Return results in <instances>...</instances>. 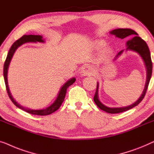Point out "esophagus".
Instances as JSON below:
<instances>
[{"label": "esophagus", "instance_id": "1", "mask_svg": "<svg viewBox=\"0 0 154 154\" xmlns=\"http://www.w3.org/2000/svg\"><path fill=\"white\" fill-rule=\"evenodd\" d=\"M92 73L93 70L91 67H90L89 66H86L84 67L83 69H82L81 72V75L82 76H86V75H92Z\"/></svg>", "mask_w": 154, "mask_h": 154}]
</instances>
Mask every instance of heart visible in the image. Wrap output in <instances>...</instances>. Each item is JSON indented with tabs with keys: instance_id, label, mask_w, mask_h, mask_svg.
<instances>
[{
	"instance_id": "b5f03b06",
	"label": "heart",
	"mask_w": 154,
	"mask_h": 154,
	"mask_svg": "<svg viewBox=\"0 0 154 154\" xmlns=\"http://www.w3.org/2000/svg\"><path fill=\"white\" fill-rule=\"evenodd\" d=\"M97 45H98L99 48H103V47H105L106 42L103 40H100L97 42ZM110 52H111V50H110V49H107V50H106V54H109Z\"/></svg>"
}]
</instances>
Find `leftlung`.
<instances>
[{
    "instance_id": "obj_1",
    "label": "left lung",
    "mask_w": 154,
    "mask_h": 154,
    "mask_svg": "<svg viewBox=\"0 0 154 154\" xmlns=\"http://www.w3.org/2000/svg\"><path fill=\"white\" fill-rule=\"evenodd\" d=\"M110 33L112 35H114L116 37H117L119 38L123 39L126 38L128 36H133L134 35L135 37L128 41L126 42V46L127 49H129V50H132L134 51H136L141 56L142 59L144 60L145 66H146V84H145L144 89L143 91L142 94L140 96V98L137 100V101L135 102V103L133 104V105L128 106V107H108L107 106L104 105L103 103H101V102L98 99V83L97 84V88L96 93H95V96L94 97V100L95 103L96 104V105L100 108V109L103 110L107 113L109 114H117V113H121V112L127 111V110H129L133 108L135 106H137L140 103H141V101L144 98L145 94L146 93V90L148 88V86L149 84V82H150L151 74H152V61H151V54L150 51H149V47L146 42L144 40L140 38V37L137 36L138 35L136 33L135 31L133 30L130 29H117L115 30H113L110 32ZM123 50L120 51L117 54V55L115 56L114 58V60H116L119 56L121 54L123 53Z\"/></svg>"
}]
</instances>
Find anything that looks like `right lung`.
Instances as JSON below:
<instances>
[{
	"instance_id": "1",
	"label": "right lung",
	"mask_w": 154,
	"mask_h": 154,
	"mask_svg": "<svg viewBox=\"0 0 154 154\" xmlns=\"http://www.w3.org/2000/svg\"><path fill=\"white\" fill-rule=\"evenodd\" d=\"M44 42L45 41L42 39V37L41 35H23L17 40V41L13 43L12 45L11 48L10 49L9 52L8 54L7 58H6V60L5 61V63H4V68H3V76H4V79H5V86H6V90L8 91V94L9 96L10 100H11L12 102L15 105L17 106V107H19V109L23 110V111L28 112V113L34 114V115H39V116H45V115H49L53 112H56L58 108L60 107V105H62L63 102L65 97H66V91L68 89V88L70 85L74 83L75 82L76 79L75 78H72V79H69L68 82H66V84H64L63 86H62V88H60L59 94H58V96L56 98V100L54 101L52 105L49 106V107L45 108V109H29L27 107H24L23 106L19 105V103H17L15 100L12 98V96L11 93L10 91L9 87H8V67H9L10 60H11L12 58L15 51L17 50V49L19 47H20L21 45L24 44L26 42Z\"/></svg>"
}]
</instances>
